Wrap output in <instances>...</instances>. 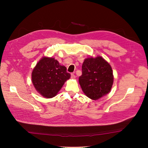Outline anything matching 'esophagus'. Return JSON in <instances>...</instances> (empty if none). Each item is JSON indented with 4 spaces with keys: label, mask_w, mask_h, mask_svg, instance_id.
<instances>
[{
    "label": "esophagus",
    "mask_w": 148,
    "mask_h": 148,
    "mask_svg": "<svg viewBox=\"0 0 148 148\" xmlns=\"http://www.w3.org/2000/svg\"><path fill=\"white\" fill-rule=\"evenodd\" d=\"M75 78H76L75 75L73 73H71V79H75Z\"/></svg>",
    "instance_id": "34e87169"
}]
</instances>
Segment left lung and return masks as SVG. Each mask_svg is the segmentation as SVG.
Wrapping results in <instances>:
<instances>
[{
    "label": "left lung",
    "mask_w": 148,
    "mask_h": 148,
    "mask_svg": "<svg viewBox=\"0 0 148 148\" xmlns=\"http://www.w3.org/2000/svg\"><path fill=\"white\" fill-rule=\"evenodd\" d=\"M113 83L112 69L105 59L101 56L84 59L79 83L87 97L92 100L100 99L110 91Z\"/></svg>",
    "instance_id": "left-lung-1"
}]
</instances>
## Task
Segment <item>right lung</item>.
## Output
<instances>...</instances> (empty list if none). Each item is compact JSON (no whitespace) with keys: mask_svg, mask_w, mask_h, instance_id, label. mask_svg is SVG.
<instances>
[{"mask_svg":"<svg viewBox=\"0 0 148 148\" xmlns=\"http://www.w3.org/2000/svg\"><path fill=\"white\" fill-rule=\"evenodd\" d=\"M70 77L65 66L61 65L54 58L47 57L41 58L31 73L35 89L46 98L56 96Z\"/></svg>","mask_w":148,"mask_h":148,"instance_id":"add662e5","label":"right lung"}]
</instances>
